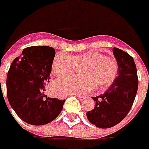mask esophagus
Segmentation results:
<instances>
[{
    "instance_id": "obj_1",
    "label": "esophagus",
    "mask_w": 149,
    "mask_h": 149,
    "mask_svg": "<svg viewBox=\"0 0 149 149\" xmlns=\"http://www.w3.org/2000/svg\"><path fill=\"white\" fill-rule=\"evenodd\" d=\"M77 97H78V99L80 100H84L85 99V98H87V97H85V96H82V95H77Z\"/></svg>"
}]
</instances>
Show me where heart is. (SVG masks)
Masks as SVG:
<instances>
[{"label": "heart", "instance_id": "heart-1", "mask_svg": "<svg viewBox=\"0 0 149 149\" xmlns=\"http://www.w3.org/2000/svg\"><path fill=\"white\" fill-rule=\"evenodd\" d=\"M81 77H67L56 81L54 88L60 95L87 93L96 86L97 89L108 88L118 74V64L102 53L88 52L77 55L61 54L54 58L52 71L58 77L69 75L81 68Z\"/></svg>", "mask_w": 149, "mask_h": 149}]
</instances>
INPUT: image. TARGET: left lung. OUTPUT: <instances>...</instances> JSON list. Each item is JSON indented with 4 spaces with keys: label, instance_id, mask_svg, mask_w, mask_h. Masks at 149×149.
I'll list each match as a JSON object with an SVG mask.
<instances>
[{
    "label": "left lung",
    "instance_id": "8db88e82",
    "mask_svg": "<svg viewBox=\"0 0 149 149\" xmlns=\"http://www.w3.org/2000/svg\"><path fill=\"white\" fill-rule=\"evenodd\" d=\"M112 51L119 74L105 93L92 97L95 108L86 113L89 122L101 128L113 127L125 118L135 101L139 85L132 57L117 47H113Z\"/></svg>",
    "mask_w": 149,
    "mask_h": 149
}]
</instances>
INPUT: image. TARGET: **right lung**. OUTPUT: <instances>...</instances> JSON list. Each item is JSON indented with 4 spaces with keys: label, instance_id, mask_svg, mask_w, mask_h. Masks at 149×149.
Instances as JSON below:
<instances>
[{
    "label": "right lung",
    "instance_id": "obj_1",
    "mask_svg": "<svg viewBox=\"0 0 149 149\" xmlns=\"http://www.w3.org/2000/svg\"><path fill=\"white\" fill-rule=\"evenodd\" d=\"M55 50L31 46L13 61L7 77V95L14 111L24 122L43 125L52 122L62 111L65 100L45 95Z\"/></svg>",
    "mask_w": 149,
    "mask_h": 149
}]
</instances>
